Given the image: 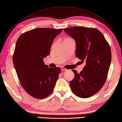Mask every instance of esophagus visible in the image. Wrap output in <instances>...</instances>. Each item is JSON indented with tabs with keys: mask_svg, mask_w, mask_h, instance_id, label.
Returning a JSON list of instances; mask_svg holds the SVG:
<instances>
[{
	"mask_svg": "<svg viewBox=\"0 0 122 122\" xmlns=\"http://www.w3.org/2000/svg\"><path fill=\"white\" fill-rule=\"evenodd\" d=\"M61 70H63V71H66L67 70V69L64 67H61Z\"/></svg>",
	"mask_w": 122,
	"mask_h": 122,
	"instance_id": "34e87169",
	"label": "esophagus"
}]
</instances>
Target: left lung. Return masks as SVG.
Returning <instances> with one entry per match:
<instances>
[{
    "instance_id": "8db88e82",
    "label": "left lung",
    "mask_w": 122,
    "mask_h": 122,
    "mask_svg": "<svg viewBox=\"0 0 122 122\" xmlns=\"http://www.w3.org/2000/svg\"><path fill=\"white\" fill-rule=\"evenodd\" d=\"M64 30L75 40L76 57L86 62L79 74L72 70L75 77L70 81V88L80 98H89L98 93L105 83L111 61L110 46L97 29L75 27Z\"/></svg>"
}]
</instances>
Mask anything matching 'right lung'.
Wrapping results in <instances>:
<instances>
[{
  "mask_svg": "<svg viewBox=\"0 0 122 122\" xmlns=\"http://www.w3.org/2000/svg\"><path fill=\"white\" fill-rule=\"evenodd\" d=\"M62 30L39 28L23 33L17 40L14 67L22 87L34 98H45L53 91L61 69L48 67L43 59L50 55L54 39Z\"/></svg>",
  "mask_w": 122,
  "mask_h": 122,
  "instance_id": "right-lung-1",
  "label": "right lung"
}]
</instances>
